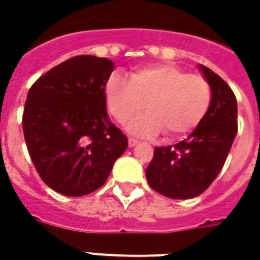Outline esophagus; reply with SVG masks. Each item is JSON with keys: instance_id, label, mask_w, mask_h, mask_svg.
<instances>
[{"instance_id": "esophagus-1", "label": "esophagus", "mask_w": 260, "mask_h": 260, "mask_svg": "<svg viewBox=\"0 0 260 260\" xmlns=\"http://www.w3.org/2000/svg\"><path fill=\"white\" fill-rule=\"evenodd\" d=\"M137 143H139V140H137V139H133V137H130V139H128V146H130V147H135Z\"/></svg>"}]
</instances>
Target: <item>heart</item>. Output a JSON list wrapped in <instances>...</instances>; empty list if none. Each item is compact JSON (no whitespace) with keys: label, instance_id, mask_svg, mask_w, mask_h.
Instances as JSON below:
<instances>
[{"label":"heart","instance_id":"1","mask_svg":"<svg viewBox=\"0 0 260 260\" xmlns=\"http://www.w3.org/2000/svg\"><path fill=\"white\" fill-rule=\"evenodd\" d=\"M104 98L118 123L146 105L147 113L127 123L128 133L152 136L164 130L168 137H182L208 113L211 86L203 76L186 74L172 63H155L137 68L128 79L114 74L105 84Z\"/></svg>","mask_w":260,"mask_h":260}]
</instances>
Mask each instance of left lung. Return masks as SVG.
<instances>
[{
    "label": "left lung",
    "mask_w": 260,
    "mask_h": 260,
    "mask_svg": "<svg viewBox=\"0 0 260 260\" xmlns=\"http://www.w3.org/2000/svg\"><path fill=\"white\" fill-rule=\"evenodd\" d=\"M211 86V104L204 120L185 140L155 147L146 179L156 192L172 200L203 194L220 174L237 133V101L220 76L198 66Z\"/></svg>",
    "instance_id": "obj_1"
}]
</instances>
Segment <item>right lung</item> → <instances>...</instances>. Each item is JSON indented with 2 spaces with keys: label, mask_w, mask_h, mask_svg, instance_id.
Wrapping results in <instances>:
<instances>
[{
  "label": "right lung",
  "mask_w": 260,
  "mask_h": 260,
  "mask_svg": "<svg viewBox=\"0 0 260 260\" xmlns=\"http://www.w3.org/2000/svg\"><path fill=\"white\" fill-rule=\"evenodd\" d=\"M113 71L110 59L75 56L40 76L27 94L25 145L40 178L59 194L94 192L127 149L105 107Z\"/></svg>",
  "instance_id": "obj_1"
}]
</instances>
